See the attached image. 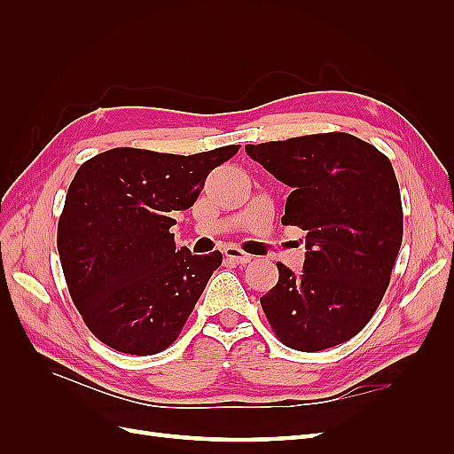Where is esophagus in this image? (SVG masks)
I'll return each instance as SVG.
<instances>
[{
	"instance_id": "obj_1",
	"label": "esophagus",
	"mask_w": 454,
	"mask_h": 454,
	"mask_svg": "<svg viewBox=\"0 0 454 454\" xmlns=\"http://www.w3.org/2000/svg\"><path fill=\"white\" fill-rule=\"evenodd\" d=\"M223 254L229 261H232V263H237V265H246V263H250V261H252V255L242 252L240 248H237V246H227Z\"/></svg>"
}]
</instances>
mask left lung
Masks as SVG:
<instances>
[{
  "label": "left lung",
  "mask_w": 454,
  "mask_h": 454,
  "mask_svg": "<svg viewBox=\"0 0 454 454\" xmlns=\"http://www.w3.org/2000/svg\"><path fill=\"white\" fill-rule=\"evenodd\" d=\"M292 189L282 223L307 231L299 274L277 263L278 282L261 297L286 347L340 345L375 314L403 237L402 197L387 155L347 132L246 145Z\"/></svg>",
  "instance_id": "left-lung-1"
}]
</instances>
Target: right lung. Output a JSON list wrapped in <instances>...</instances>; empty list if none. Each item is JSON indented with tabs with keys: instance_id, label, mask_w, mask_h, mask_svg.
<instances>
[{
	"instance_id": "right-lung-1",
	"label": "right lung",
	"mask_w": 454,
	"mask_h": 454,
	"mask_svg": "<svg viewBox=\"0 0 454 454\" xmlns=\"http://www.w3.org/2000/svg\"><path fill=\"white\" fill-rule=\"evenodd\" d=\"M239 147L187 157L115 147L81 164L57 244L67 290L104 345L151 356L180 335L223 257L176 250L172 215L195 204L208 174Z\"/></svg>"
}]
</instances>
